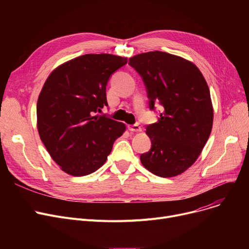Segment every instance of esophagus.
I'll return each mask as SVG.
<instances>
[{
  "label": "esophagus",
  "mask_w": 249,
  "mask_h": 249,
  "mask_svg": "<svg viewBox=\"0 0 249 249\" xmlns=\"http://www.w3.org/2000/svg\"><path fill=\"white\" fill-rule=\"evenodd\" d=\"M128 129L130 130V131H133V132H140L141 131V127L138 125V124H134V125H131L129 126Z\"/></svg>",
  "instance_id": "obj_1"
}]
</instances>
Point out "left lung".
<instances>
[{
    "mask_svg": "<svg viewBox=\"0 0 249 249\" xmlns=\"http://www.w3.org/2000/svg\"><path fill=\"white\" fill-rule=\"evenodd\" d=\"M146 88L149 109L162 107L156 123L146 126L151 148L140 155L155 176L172 178L197 160L210 136L213 106L202 72L182 57L149 51L129 59Z\"/></svg>",
    "mask_w": 249,
    "mask_h": 249,
    "instance_id": "left-lung-1",
    "label": "left lung"
}]
</instances>
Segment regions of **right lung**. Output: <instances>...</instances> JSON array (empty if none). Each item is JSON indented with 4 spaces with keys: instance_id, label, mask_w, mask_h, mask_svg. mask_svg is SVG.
Segmentation results:
<instances>
[{
    "instance_id": "1",
    "label": "right lung",
    "mask_w": 249,
    "mask_h": 249,
    "mask_svg": "<svg viewBox=\"0 0 249 249\" xmlns=\"http://www.w3.org/2000/svg\"><path fill=\"white\" fill-rule=\"evenodd\" d=\"M127 63L113 54H85L52 71L37 101V128L51 159L69 175L96 172L125 125L98 112L108 106L106 86Z\"/></svg>"
}]
</instances>
